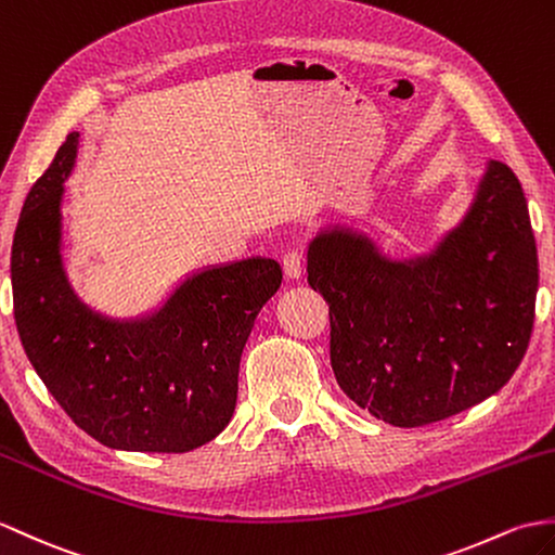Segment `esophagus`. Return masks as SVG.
Returning a JSON list of instances; mask_svg holds the SVG:
<instances>
[{
	"label": "esophagus",
	"instance_id": "obj_1",
	"mask_svg": "<svg viewBox=\"0 0 555 555\" xmlns=\"http://www.w3.org/2000/svg\"><path fill=\"white\" fill-rule=\"evenodd\" d=\"M283 272H286L288 279H300L302 276V255L298 250H288L283 255Z\"/></svg>",
	"mask_w": 555,
	"mask_h": 555
}]
</instances>
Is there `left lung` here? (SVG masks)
I'll return each mask as SVG.
<instances>
[{
	"instance_id": "1",
	"label": "left lung",
	"mask_w": 555,
	"mask_h": 555,
	"mask_svg": "<svg viewBox=\"0 0 555 555\" xmlns=\"http://www.w3.org/2000/svg\"><path fill=\"white\" fill-rule=\"evenodd\" d=\"M331 317V366L371 416L416 428L499 392L530 343L537 243L518 177L489 158L466 212L425 250L333 224L307 246Z\"/></svg>"
}]
</instances>
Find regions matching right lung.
<instances>
[{
    "instance_id": "add662e5",
    "label": "right lung",
    "mask_w": 555,
    "mask_h": 555,
    "mask_svg": "<svg viewBox=\"0 0 555 555\" xmlns=\"http://www.w3.org/2000/svg\"><path fill=\"white\" fill-rule=\"evenodd\" d=\"M77 149L80 132H70L18 217L11 288L23 350L51 397L96 442L191 452L234 416L243 347L283 272L255 255L193 269L134 317L89 307L63 257V184Z\"/></svg>"
}]
</instances>
